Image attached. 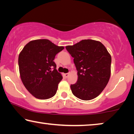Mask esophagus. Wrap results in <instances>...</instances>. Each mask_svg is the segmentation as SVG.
<instances>
[{"label":"esophagus","mask_w":134,"mask_h":134,"mask_svg":"<svg viewBox=\"0 0 134 134\" xmlns=\"http://www.w3.org/2000/svg\"><path fill=\"white\" fill-rule=\"evenodd\" d=\"M69 75H70V73H65V74H64V76H65V77H67L68 76H69Z\"/></svg>","instance_id":"1"}]
</instances>
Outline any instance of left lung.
I'll return each instance as SVG.
<instances>
[{
	"label": "left lung",
	"instance_id": "8db88e82",
	"mask_svg": "<svg viewBox=\"0 0 134 134\" xmlns=\"http://www.w3.org/2000/svg\"><path fill=\"white\" fill-rule=\"evenodd\" d=\"M66 49L74 58L78 79L71 85L73 94L82 100H91L101 94L109 82L111 58L100 42L82 40Z\"/></svg>",
	"mask_w": 134,
	"mask_h": 134
}]
</instances>
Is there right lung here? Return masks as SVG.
Here are the masks:
<instances>
[{
	"instance_id": "1",
	"label": "right lung",
	"mask_w": 134,
	"mask_h": 134,
	"mask_svg": "<svg viewBox=\"0 0 134 134\" xmlns=\"http://www.w3.org/2000/svg\"><path fill=\"white\" fill-rule=\"evenodd\" d=\"M64 49L48 39H37L29 42L19 55L21 80L36 98L46 99L55 95L63 77L54 59Z\"/></svg>"
}]
</instances>
